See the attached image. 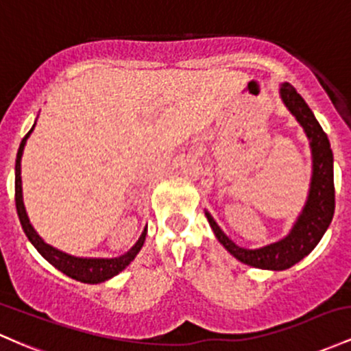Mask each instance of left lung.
Here are the masks:
<instances>
[{
	"label": "left lung",
	"mask_w": 351,
	"mask_h": 351,
	"mask_svg": "<svg viewBox=\"0 0 351 351\" xmlns=\"http://www.w3.org/2000/svg\"><path fill=\"white\" fill-rule=\"evenodd\" d=\"M280 97L295 119L300 123L312 149V182L303 210L287 237L269 243L261 249H243L235 245L217 226L214 217L206 210L207 220L215 237L240 262L255 269L285 270L302 261L312 252L328 228L335 212L333 152L326 134L315 119L312 109L290 82L280 86Z\"/></svg>",
	"instance_id": "obj_1"
}]
</instances>
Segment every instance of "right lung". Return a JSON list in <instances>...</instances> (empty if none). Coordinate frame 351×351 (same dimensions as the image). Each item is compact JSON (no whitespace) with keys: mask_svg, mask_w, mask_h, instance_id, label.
Masks as SVG:
<instances>
[{"mask_svg":"<svg viewBox=\"0 0 351 351\" xmlns=\"http://www.w3.org/2000/svg\"><path fill=\"white\" fill-rule=\"evenodd\" d=\"M36 125V123H34ZM34 125L31 128V131L23 137L21 144H19L18 156H16V165H14V200H16V210L19 222H21L23 230H25L26 237L29 239V242L33 243L34 249H36L43 257L48 261L51 265L56 267L59 271L66 274L68 277L74 278V280L82 282V283H101L112 278L114 275H117L119 271H123L125 267L131 263L136 255L139 254V250L143 249L145 234H147V228H144L143 235L139 240L134 243V247L129 252H125L121 257L114 258H82V257H74V255L66 254V252L54 249L49 243H46L45 240L38 235V232L34 230L33 226L29 223L27 219L25 204H23V189H21V156L25 144L29 137V134L33 132Z\"/></svg>","mask_w":351,"mask_h":351,"instance_id":"obj_1","label":"right lung"}]
</instances>
